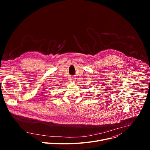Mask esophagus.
I'll return each instance as SVG.
<instances>
[{
	"instance_id": "1",
	"label": "esophagus",
	"mask_w": 150,
	"mask_h": 150,
	"mask_svg": "<svg viewBox=\"0 0 150 150\" xmlns=\"http://www.w3.org/2000/svg\"><path fill=\"white\" fill-rule=\"evenodd\" d=\"M70 80H71V81H74V78H70Z\"/></svg>"
}]
</instances>
